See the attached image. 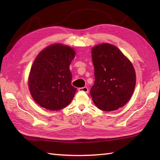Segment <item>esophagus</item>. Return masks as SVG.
<instances>
[{"label":"esophagus","mask_w":160,"mask_h":160,"mask_svg":"<svg viewBox=\"0 0 160 160\" xmlns=\"http://www.w3.org/2000/svg\"><path fill=\"white\" fill-rule=\"evenodd\" d=\"M78 91H82V92H85L87 93L88 91H89V89L87 87H81L78 89Z\"/></svg>","instance_id":"34e87169"}]
</instances>
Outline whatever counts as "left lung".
Segmentation results:
<instances>
[{
  "mask_svg": "<svg viewBox=\"0 0 160 160\" xmlns=\"http://www.w3.org/2000/svg\"><path fill=\"white\" fill-rule=\"evenodd\" d=\"M91 56L95 82L90 93L95 105L105 111L123 107L130 100L136 84L131 62L118 47L109 43L93 47Z\"/></svg>",
  "mask_w": 160,
  "mask_h": 160,
  "instance_id": "left-lung-1",
  "label": "left lung"
}]
</instances>
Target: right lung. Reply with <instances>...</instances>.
Segmentation results:
<instances>
[{"instance_id": "obj_1", "label": "right lung", "mask_w": 160, "mask_h": 160, "mask_svg": "<svg viewBox=\"0 0 160 160\" xmlns=\"http://www.w3.org/2000/svg\"><path fill=\"white\" fill-rule=\"evenodd\" d=\"M76 52L62 44H53L40 52L30 70L28 85L32 98L50 111L62 109L73 100L77 89L71 85L69 65Z\"/></svg>"}]
</instances>
